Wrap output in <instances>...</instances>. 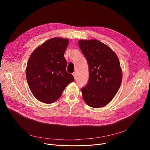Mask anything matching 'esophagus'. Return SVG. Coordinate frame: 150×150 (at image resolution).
Masks as SVG:
<instances>
[{
  "instance_id": "obj_1",
  "label": "esophagus",
  "mask_w": 150,
  "mask_h": 150,
  "mask_svg": "<svg viewBox=\"0 0 150 150\" xmlns=\"http://www.w3.org/2000/svg\"><path fill=\"white\" fill-rule=\"evenodd\" d=\"M72 75H74V78H75V79H76V72H74V73L72 74Z\"/></svg>"
}]
</instances>
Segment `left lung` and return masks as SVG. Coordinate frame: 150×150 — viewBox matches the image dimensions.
Here are the masks:
<instances>
[{
	"label": "left lung",
	"instance_id": "obj_1",
	"mask_svg": "<svg viewBox=\"0 0 150 150\" xmlns=\"http://www.w3.org/2000/svg\"><path fill=\"white\" fill-rule=\"evenodd\" d=\"M78 45L89 71V81L81 88L83 100L91 107H103L113 99L122 83L119 58L108 45L96 39L80 40Z\"/></svg>",
	"mask_w": 150,
	"mask_h": 150
}]
</instances>
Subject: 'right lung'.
<instances>
[{
    "label": "right lung",
    "instance_id": "1",
    "mask_svg": "<svg viewBox=\"0 0 150 150\" xmlns=\"http://www.w3.org/2000/svg\"><path fill=\"white\" fill-rule=\"evenodd\" d=\"M69 40L54 38L47 40L33 52L28 59L26 78L30 91L36 98L52 103L62 95L66 86L74 81L66 72L64 53Z\"/></svg>",
    "mask_w": 150,
    "mask_h": 150
}]
</instances>
